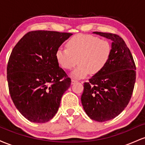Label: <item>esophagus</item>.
Masks as SVG:
<instances>
[{
    "mask_svg": "<svg viewBox=\"0 0 145 145\" xmlns=\"http://www.w3.org/2000/svg\"><path fill=\"white\" fill-rule=\"evenodd\" d=\"M76 82H77V80H75V79H71V84H75V83H76Z\"/></svg>",
    "mask_w": 145,
    "mask_h": 145,
    "instance_id": "34e87169",
    "label": "esophagus"
}]
</instances>
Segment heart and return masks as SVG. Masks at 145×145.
<instances>
[{"mask_svg": "<svg viewBox=\"0 0 145 145\" xmlns=\"http://www.w3.org/2000/svg\"><path fill=\"white\" fill-rule=\"evenodd\" d=\"M67 48H59L56 58L60 65L67 70L79 65L71 72L76 78L86 77L89 73L96 74L103 69L108 61L111 46L105 39L91 35L78 34L67 42Z\"/></svg>", "mask_w": 145, "mask_h": 145, "instance_id": "heart-1", "label": "heart"}]
</instances>
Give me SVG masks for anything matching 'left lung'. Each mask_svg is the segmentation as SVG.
Returning <instances> with one entry per match:
<instances>
[{"label": "left lung", "instance_id": "left-lung-1", "mask_svg": "<svg viewBox=\"0 0 145 145\" xmlns=\"http://www.w3.org/2000/svg\"><path fill=\"white\" fill-rule=\"evenodd\" d=\"M93 33L111 39L112 49L102 70L84 83L81 101L91 119L104 122L115 118L127 106L136 82V65L121 37L108 33Z\"/></svg>", "mask_w": 145, "mask_h": 145}]
</instances>
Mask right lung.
<instances>
[{"label": "right lung", "mask_w": 145, "mask_h": 145, "mask_svg": "<svg viewBox=\"0 0 145 145\" xmlns=\"http://www.w3.org/2000/svg\"><path fill=\"white\" fill-rule=\"evenodd\" d=\"M71 33L35 31L15 46L7 67L9 91L16 108L28 120L46 123L54 117L71 79L59 67L56 52Z\"/></svg>", "instance_id": "add662e5"}]
</instances>
